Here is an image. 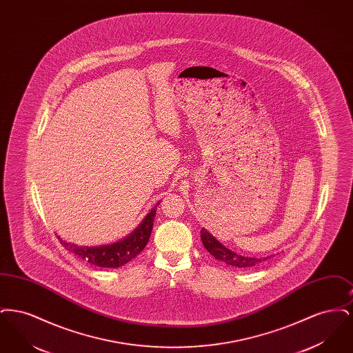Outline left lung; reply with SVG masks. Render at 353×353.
<instances>
[{
	"label": "left lung",
	"instance_id": "8db88e82",
	"mask_svg": "<svg viewBox=\"0 0 353 353\" xmlns=\"http://www.w3.org/2000/svg\"><path fill=\"white\" fill-rule=\"evenodd\" d=\"M201 241L202 245L205 246V249L210 252L216 259H219L221 262L233 266L235 269H250L256 265H259L262 261H268V258H255V256H245L241 254L228 249L225 245H222L216 236L210 234L206 229H201Z\"/></svg>",
	"mask_w": 353,
	"mask_h": 353
}]
</instances>
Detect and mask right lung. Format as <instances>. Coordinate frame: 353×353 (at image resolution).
<instances>
[{"mask_svg":"<svg viewBox=\"0 0 353 353\" xmlns=\"http://www.w3.org/2000/svg\"><path fill=\"white\" fill-rule=\"evenodd\" d=\"M159 203L160 201L157 202V205ZM156 206L152 208L151 212L137 225L132 233L117 242L99 246H79L62 239L61 236H58V239L68 252L94 266H99L103 269H118L132 261L148 243L153 228V219L156 216Z\"/></svg>","mask_w":353,"mask_h":353,"instance_id":"obj_1","label":"right lung"}]
</instances>
